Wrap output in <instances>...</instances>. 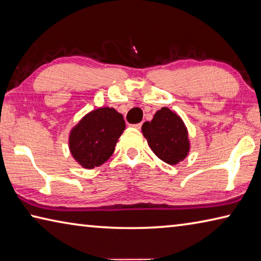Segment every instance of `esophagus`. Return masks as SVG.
Masks as SVG:
<instances>
[{"label":"esophagus","mask_w":261,"mask_h":261,"mask_svg":"<svg viewBox=\"0 0 261 261\" xmlns=\"http://www.w3.org/2000/svg\"><path fill=\"white\" fill-rule=\"evenodd\" d=\"M132 127L135 128V129H141V127H142V123H135V125H132Z\"/></svg>","instance_id":"34e87169"}]
</instances>
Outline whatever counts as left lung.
<instances>
[{
  "instance_id": "left-lung-1",
  "label": "left lung",
  "mask_w": 261,
  "mask_h": 261,
  "mask_svg": "<svg viewBox=\"0 0 261 261\" xmlns=\"http://www.w3.org/2000/svg\"><path fill=\"white\" fill-rule=\"evenodd\" d=\"M142 133L153 153L170 165L184 161L190 151L188 129L184 120L166 107L158 110L151 121L143 123Z\"/></svg>"
}]
</instances>
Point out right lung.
<instances>
[{"label": "right lung", "mask_w": 261, "mask_h": 261, "mask_svg": "<svg viewBox=\"0 0 261 261\" xmlns=\"http://www.w3.org/2000/svg\"><path fill=\"white\" fill-rule=\"evenodd\" d=\"M125 127L122 114L113 108H98L88 112L68 135L72 157L87 170L100 166L112 156Z\"/></svg>", "instance_id": "1"}]
</instances>
